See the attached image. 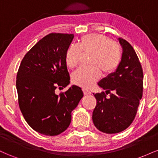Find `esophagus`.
<instances>
[{
	"mask_svg": "<svg viewBox=\"0 0 158 158\" xmlns=\"http://www.w3.org/2000/svg\"><path fill=\"white\" fill-rule=\"evenodd\" d=\"M82 91H83V94H84V95H89V94H91V92L89 91L87 89H82Z\"/></svg>",
	"mask_w": 158,
	"mask_h": 158,
	"instance_id": "34e87169",
	"label": "esophagus"
}]
</instances>
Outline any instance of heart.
Returning <instances> with one entry per match:
<instances>
[{"label":"heart","instance_id":"heart-1","mask_svg":"<svg viewBox=\"0 0 158 158\" xmlns=\"http://www.w3.org/2000/svg\"><path fill=\"white\" fill-rule=\"evenodd\" d=\"M82 53L90 52V67H81L72 75V81L82 88H90L98 80L100 73L105 76L114 73L122 58L121 48L117 42L110 41L99 33L81 36L77 46L71 45L65 52V63L70 68L79 64Z\"/></svg>","mask_w":158,"mask_h":158}]
</instances>
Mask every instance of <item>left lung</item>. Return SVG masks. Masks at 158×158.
Masks as SVG:
<instances>
[{
    "label": "left lung",
    "mask_w": 158,
    "mask_h": 158,
    "mask_svg": "<svg viewBox=\"0 0 158 158\" xmlns=\"http://www.w3.org/2000/svg\"><path fill=\"white\" fill-rule=\"evenodd\" d=\"M119 41L123 56L118 68L98 83L106 93L94 94L97 106L92 116L94 124L106 134L119 133L131 124L143 95V73L137 53L126 40L119 38Z\"/></svg>",
    "instance_id": "left-lung-1"
}]
</instances>
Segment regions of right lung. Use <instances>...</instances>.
Segmentation results:
<instances>
[{
    "instance_id": "1",
    "label": "right lung",
    "mask_w": 158,
    "mask_h": 158,
    "mask_svg": "<svg viewBox=\"0 0 158 158\" xmlns=\"http://www.w3.org/2000/svg\"><path fill=\"white\" fill-rule=\"evenodd\" d=\"M73 39V34H48L27 52L18 70L20 110L29 126L42 135L64 131L71 122L72 110L83 97L81 88L76 85L59 95L55 93L56 88L70 83L65 52Z\"/></svg>"
}]
</instances>
